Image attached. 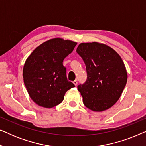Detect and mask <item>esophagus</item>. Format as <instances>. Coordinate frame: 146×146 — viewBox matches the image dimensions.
<instances>
[{
  "instance_id": "obj_1",
  "label": "esophagus",
  "mask_w": 146,
  "mask_h": 146,
  "mask_svg": "<svg viewBox=\"0 0 146 146\" xmlns=\"http://www.w3.org/2000/svg\"><path fill=\"white\" fill-rule=\"evenodd\" d=\"M73 84H74L75 86H76L78 84V80H75L74 81H73Z\"/></svg>"
}]
</instances>
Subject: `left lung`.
Here are the masks:
<instances>
[{
    "label": "left lung",
    "mask_w": 146,
    "mask_h": 146,
    "mask_svg": "<svg viewBox=\"0 0 146 146\" xmlns=\"http://www.w3.org/2000/svg\"><path fill=\"white\" fill-rule=\"evenodd\" d=\"M76 52L87 72L86 82L78 86L84 104L94 111L106 110L118 100L126 84L122 59L111 47L96 42L80 44Z\"/></svg>",
    "instance_id": "1"
}]
</instances>
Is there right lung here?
Masks as SVG:
<instances>
[{"instance_id":"add662e5","label":"right lung","mask_w":146,"mask_h":146,"mask_svg":"<svg viewBox=\"0 0 146 146\" xmlns=\"http://www.w3.org/2000/svg\"><path fill=\"white\" fill-rule=\"evenodd\" d=\"M77 44L60 38L38 46L26 60L24 83L29 96L40 106L51 108L63 101L65 93L75 86L68 80L63 60Z\"/></svg>"}]
</instances>
